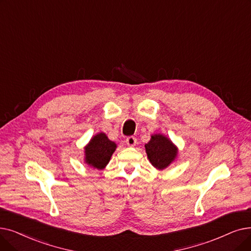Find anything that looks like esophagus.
Returning <instances> with one entry per match:
<instances>
[{"label": "esophagus", "mask_w": 251, "mask_h": 251, "mask_svg": "<svg viewBox=\"0 0 251 251\" xmlns=\"http://www.w3.org/2000/svg\"><path fill=\"white\" fill-rule=\"evenodd\" d=\"M126 144L129 147H133L136 145V138L134 136H129L126 138Z\"/></svg>", "instance_id": "esophagus-1"}]
</instances>
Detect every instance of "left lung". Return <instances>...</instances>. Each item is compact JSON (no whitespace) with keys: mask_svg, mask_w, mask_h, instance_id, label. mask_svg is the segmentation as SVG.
I'll return each mask as SVG.
<instances>
[{"mask_svg":"<svg viewBox=\"0 0 251 251\" xmlns=\"http://www.w3.org/2000/svg\"><path fill=\"white\" fill-rule=\"evenodd\" d=\"M146 151L151 165L159 170L168 167L177 156V148L163 134H152L146 144Z\"/></svg>","mask_w":251,"mask_h":251,"instance_id":"8db88e82","label":"left lung"}]
</instances>
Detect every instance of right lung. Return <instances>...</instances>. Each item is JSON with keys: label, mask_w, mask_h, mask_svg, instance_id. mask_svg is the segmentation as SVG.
I'll return each instance as SVG.
<instances>
[{"label": "right lung", "mask_w": 251, "mask_h": 251, "mask_svg": "<svg viewBox=\"0 0 251 251\" xmlns=\"http://www.w3.org/2000/svg\"><path fill=\"white\" fill-rule=\"evenodd\" d=\"M116 148L117 145L108 139L105 133L96 134L85 147V163L93 168L103 169L110 162Z\"/></svg>", "instance_id": "add662e5"}]
</instances>
